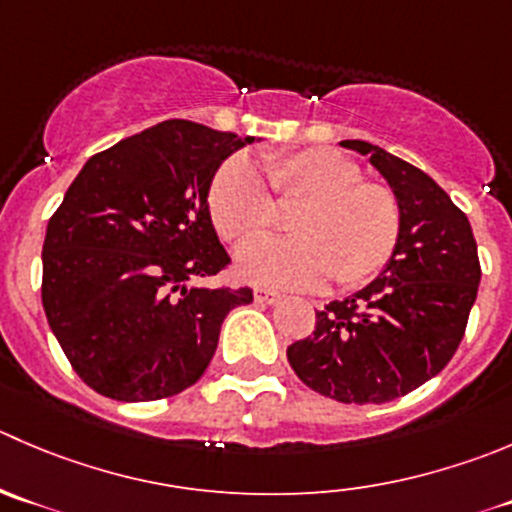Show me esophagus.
Returning a JSON list of instances; mask_svg holds the SVG:
<instances>
[{"label": "esophagus", "instance_id": "34e87169", "mask_svg": "<svg viewBox=\"0 0 512 512\" xmlns=\"http://www.w3.org/2000/svg\"><path fill=\"white\" fill-rule=\"evenodd\" d=\"M280 297V292L265 290V287H257L255 290V302H260V305H275V302H280Z\"/></svg>", "mask_w": 512, "mask_h": 512}]
</instances>
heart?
<instances>
[{"label": "heart", "instance_id": "1", "mask_svg": "<svg viewBox=\"0 0 512 512\" xmlns=\"http://www.w3.org/2000/svg\"><path fill=\"white\" fill-rule=\"evenodd\" d=\"M260 165L262 175L247 157H227L207 190L212 225L235 247L269 229L276 201L298 202L288 221L293 237L245 247L242 277L267 287H317L332 277L352 290L388 267L403 227L388 185L362 180L350 157L327 147L265 152Z\"/></svg>", "mask_w": 512, "mask_h": 512}]
</instances>
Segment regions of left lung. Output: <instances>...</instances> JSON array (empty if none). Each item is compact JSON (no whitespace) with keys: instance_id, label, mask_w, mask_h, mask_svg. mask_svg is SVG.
<instances>
[{"instance_id":"obj_1","label":"left lung","mask_w":512,"mask_h":512,"mask_svg":"<svg viewBox=\"0 0 512 512\" xmlns=\"http://www.w3.org/2000/svg\"><path fill=\"white\" fill-rule=\"evenodd\" d=\"M400 202V240L377 280L317 312L315 330L287 347L307 388L340 403H390L438 375L458 350L480 285L465 212L410 162L362 140Z\"/></svg>"}]
</instances>
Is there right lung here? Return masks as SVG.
<instances>
[{"label":"right lung","instance_id":"1","mask_svg":"<svg viewBox=\"0 0 512 512\" xmlns=\"http://www.w3.org/2000/svg\"><path fill=\"white\" fill-rule=\"evenodd\" d=\"M255 137L167 119L87 160L47 225L42 305L94 393L147 403L210 365L250 287H192L230 265L207 210L222 160Z\"/></svg>","mask_w":512,"mask_h":512}]
</instances>
